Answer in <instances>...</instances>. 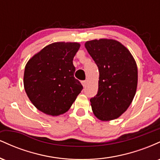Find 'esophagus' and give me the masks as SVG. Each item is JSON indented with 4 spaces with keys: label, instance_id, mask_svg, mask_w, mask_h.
Returning a JSON list of instances; mask_svg holds the SVG:
<instances>
[{
    "label": "esophagus",
    "instance_id": "obj_1",
    "mask_svg": "<svg viewBox=\"0 0 160 160\" xmlns=\"http://www.w3.org/2000/svg\"><path fill=\"white\" fill-rule=\"evenodd\" d=\"M81 82H82V86H83V87H85V86H86V83H87V81H86V80H82Z\"/></svg>",
    "mask_w": 160,
    "mask_h": 160
}]
</instances>
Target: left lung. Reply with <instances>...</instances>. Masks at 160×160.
Instances as JSON below:
<instances>
[{
  "mask_svg": "<svg viewBox=\"0 0 160 160\" xmlns=\"http://www.w3.org/2000/svg\"><path fill=\"white\" fill-rule=\"evenodd\" d=\"M85 47L99 71L98 93L90 99L92 110L98 120H115L128 109L136 93V62L116 40H89Z\"/></svg>",
  "mask_w": 160,
  "mask_h": 160,
  "instance_id": "1",
  "label": "left lung"
}]
</instances>
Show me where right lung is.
<instances>
[{
	"instance_id": "obj_1",
	"label": "right lung",
	"mask_w": 160,
	"mask_h": 160,
	"mask_svg": "<svg viewBox=\"0 0 160 160\" xmlns=\"http://www.w3.org/2000/svg\"><path fill=\"white\" fill-rule=\"evenodd\" d=\"M80 44L56 42L36 53L27 62L24 88L34 107L50 116L67 112L82 89L74 78L73 58Z\"/></svg>"
}]
</instances>
